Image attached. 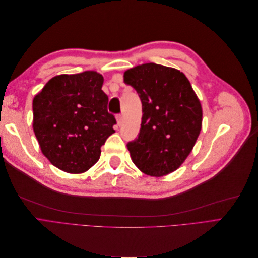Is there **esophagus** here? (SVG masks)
<instances>
[{"instance_id":"1","label":"esophagus","mask_w":258,"mask_h":258,"mask_svg":"<svg viewBox=\"0 0 258 258\" xmlns=\"http://www.w3.org/2000/svg\"><path fill=\"white\" fill-rule=\"evenodd\" d=\"M116 120H117V123H118V126H120L121 122H122V116L121 115H117L116 116Z\"/></svg>"}]
</instances>
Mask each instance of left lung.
I'll list each match as a JSON object with an SVG mask.
<instances>
[{
    "label": "left lung",
    "mask_w": 258,
    "mask_h": 258,
    "mask_svg": "<svg viewBox=\"0 0 258 258\" xmlns=\"http://www.w3.org/2000/svg\"><path fill=\"white\" fill-rule=\"evenodd\" d=\"M123 83L142 102V121L130 157L143 173L163 176L188 157L202 127V107L189 81L179 70L144 63L127 70Z\"/></svg>",
    "instance_id": "left-lung-1"
}]
</instances>
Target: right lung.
Returning a JSON list of instances; mask_svg holds the SVG:
<instances>
[{"mask_svg": "<svg viewBox=\"0 0 258 258\" xmlns=\"http://www.w3.org/2000/svg\"><path fill=\"white\" fill-rule=\"evenodd\" d=\"M103 81L96 71L57 75L33 99V131L41 151L64 172L89 170L115 132Z\"/></svg>", "mask_w": 258, "mask_h": 258, "instance_id": "1", "label": "right lung"}]
</instances>
